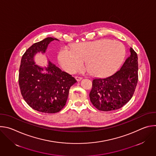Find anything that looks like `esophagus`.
I'll use <instances>...</instances> for the list:
<instances>
[{"label":"esophagus","mask_w":156,"mask_h":156,"mask_svg":"<svg viewBox=\"0 0 156 156\" xmlns=\"http://www.w3.org/2000/svg\"><path fill=\"white\" fill-rule=\"evenodd\" d=\"M75 79L76 80V81H81L82 80V78L80 77V76H75Z\"/></svg>","instance_id":"obj_1"}]
</instances>
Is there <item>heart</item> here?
Wrapping results in <instances>:
<instances>
[{
	"mask_svg": "<svg viewBox=\"0 0 156 156\" xmlns=\"http://www.w3.org/2000/svg\"><path fill=\"white\" fill-rule=\"evenodd\" d=\"M125 57L123 44L116 41L102 39L79 43L73 49L63 48L58 59L62 68L70 73L80 70L86 60V68L91 74L106 76L114 73Z\"/></svg>",
	"mask_w": 156,
	"mask_h": 156,
	"instance_id": "1",
	"label": "heart"
}]
</instances>
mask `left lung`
Masks as SVG:
<instances>
[{
	"mask_svg": "<svg viewBox=\"0 0 156 156\" xmlns=\"http://www.w3.org/2000/svg\"><path fill=\"white\" fill-rule=\"evenodd\" d=\"M130 55L121 69L105 78L93 80L90 101L99 110L108 112L125 105L135 93L138 80L136 52L130 48Z\"/></svg>",
	"mask_w": 156,
	"mask_h": 156,
	"instance_id": "obj_1",
	"label": "left lung"
}]
</instances>
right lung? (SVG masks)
<instances>
[{"label": "right lung", "mask_w": 156, "mask_h": 156, "mask_svg": "<svg viewBox=\"0 0 156 156\" xmlns=\"http://www.w3.org/2000/svg\"><path fill=\"white\" fill-rule=\"evenodd\" d=\"M47 37L33 44L21 57L18 83L21 94L26 102L38 112L54 114L65 105L70 87L76 80L72 75L49 62L45 70L35 65L34 55L44 53L50 42Z\"/></svg>", "instance_id": "add662e5"}]
</instances>
